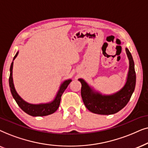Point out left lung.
I'll list each match as a JSON object with an SVG mask.
<instances>
[{"mask_svg": "<svg viewBox=\"0 0 148 148\" xmlns=\"http://www.w3.org/2000/svg\"><path fill=\"white\" fill-rule=\"evenodd\" d=\"M129 68L127 81L119 91L111 95H103L92 88L85 80L79 78L81 82V96L86 108L92 113L110 115L117 113L128 103L134 92L136 84L135 64L131 53L126 48Z\"/></svg>", "mask_w": 148, "mask_h": 148, "instance_id": "8db88e82", "label": "left lung"}]
</instances>
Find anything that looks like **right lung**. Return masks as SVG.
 I'll return each mask as SVG.
<instances>
[{
    "label": "right lung",
    "mask_w": 148,
    "mask_h": 148,
    "mask_svg": "<svg viewBox=\"0 0 148 148\" xmlns=\"http://www.w3.org/2000/svg\"><path fill=\"white\" fill-rule=\"evenodd\" d=\"M19 52L17 51V53L15 54L14 58H13V62L11 63V67H10V75H9V86L11 92L12 94L13 97L16 101L17 105L19 108L25 112V113L32 116H45L50 115V114L54 113L58 109L59 106L60 104L61 97H62V94L64 93L65 90L68 87L69 84L70 83L72 80L68 79L64 80V82L61 84L60 86V89L57 92L56 97L53 101L46 103H39V104H32L27 103L24 101L20 96L17 93L16 90H15L14 83H13V61L18 55Z\"/></svg>",
    "instance_id": "1"
}]
</instances>
